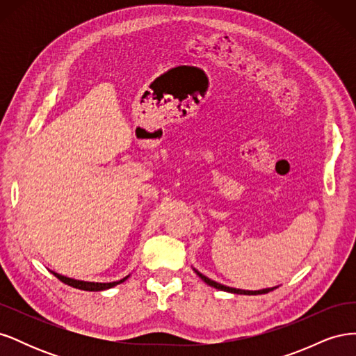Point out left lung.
Masks as SVG:
<instances>
[{"label": "left lung", "mask_w": 356, "mask_h": 356, "mask_svg": "<svg viewBox=\"0 0 356 356\" xmlns=\"http://www.w3.org/2000/svg\"><path fill=\"white\" fill-rule=\"evenodd\" d=\"M196 273L199 275V277H202V281L207 282L208 285L217 288V289H221V291H227V293H233V294H243V296H257V294H266L268 293V291H273L275 288H266V289H260V291H245V289H236V288H230V286H225V285H221L218 282L212 281V279L207 277L204 275H202L200 272L196 270Z\"/></svg>", "instance_id": "left-lung-1"}]
</instances>
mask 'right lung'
Instances as JSON below:
<instances>
[{
    "instance_id": "1",
    "label": "right lung",
    "mask_w": 356,
    "mask_h": 356,
    "mask_svg": "<svg viewBox=\"0 0 356 356\" xmlns=\"http://www.w3.org/2000/svg\"><path fill=\"white\" fill-rule=\"evenodd\" d=\"M53 275H55L60 282H63V284H67V285H70V286H72V288H79V289H83V291H102V289H108V288H113V286H115V285H118V284H122V282H124L126 279H127V276L126 277H123L122 281H115V282H108V284H98V282H84V281H75V279H71V277H67V276H62V275H59V273H55V272H51Z\"/></svg>"
}]
</instances>
